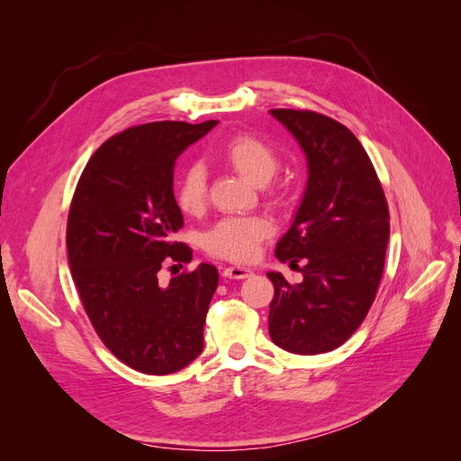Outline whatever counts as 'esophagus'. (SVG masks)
<instances>
[{
  "instance_id": "34e87169",
  "label": "esophagus",
  "mask_w": 461,
  "mask_h": 461,
  "mask_svg": "<svg viewBox=\"0 0 461 461\" xmlns=\"http://www.w3.org/2000/svg\"><path fill=\"white\" fill-rule=\"evenodd\" d=\"M254 271L249 269V267H242V265H230V267H225L222 269V276H227V278H248L249 275H252Z\"/></svg>"
}]
</instances>
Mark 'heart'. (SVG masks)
I'll return each instance as SVG.
<instances>
[{
	"mask_svg": "<svg viewBox=\"0 0 461 461\" xmlns=\"http://www.w3.org/2000/svg\"><path fill=\"white\" fill-rule=\"evenodd\" d=\"M217 158L230 165L254 185H265L278 169L275 148L254 134H236L217 149ZM273 198L281 190L269 188ZM176 203L188 215H198L207 203V175L202 165H190L176 185ZM273 234V222L265 215L227 217L203 236L207 254L229 261H249L258 256L259 244Z\"/></svg>",
	"mask_w": 461,
	"mask_h": 461,
	"instance_id": "obj_1",
	"label": "heart"
}]
</instances>
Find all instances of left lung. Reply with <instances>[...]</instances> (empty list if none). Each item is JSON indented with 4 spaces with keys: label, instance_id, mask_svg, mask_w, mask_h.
Listing matches in <instances>:
<instances>
[{
    "label": "left lung",
    "instance_id": "8db88e82",
    "mask_svg": "<svg viewBox=\"0 0 461 461\" xmlns=\"http://www.w3.org/2000/svg\"><path fill=\"white\" fill-rule=\"evenodd\" d=\"M302 146L308 185L275 256L303 275L275 286L271 340L292 354H325L344 344L375 302L390 234L381 180L364 146L344 124L315 111L271 109ZM302 260V268L297 263Z\"/></svg>",
    "mask_w": 461,
    "mask_h": 461
}]
</instances>
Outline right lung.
<instances>
[{
  "mask_svg": "<svg viewBox=\"0 0 461 461\" xmlns=\"http://www.w3.org/2000/svg\"><path fill=\"white\" fill-rule=\"evenodd\" d=\"M217 121H158L111 136L82 171L67 221L68 267L97 337L146 375L185 369L203 350L219 273L200 263L169 283L161 269L192 261L175 242L185 219L173 194L175 161Z\"/></svg>",
  "mask_w": 461,
  "mask_h": 461,
  "instance_id": "1",
  "label": "right lung"
}]
</instances>
